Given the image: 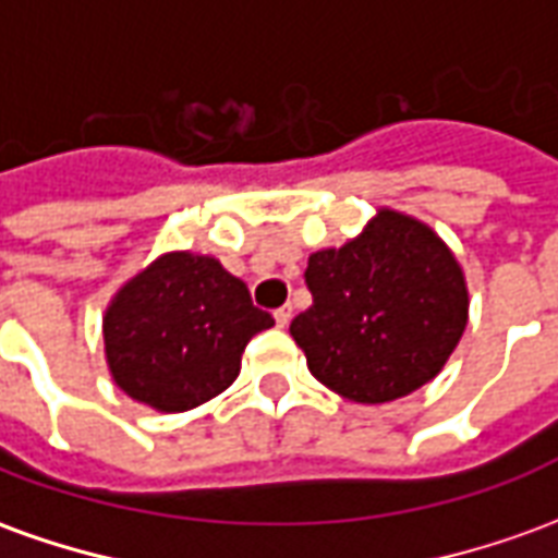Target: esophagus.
<instances>
[{"instance_id":"34e87169","label":"esophagus","mask_w":558,"mask_h":558,"mask_svg":"<svg viewBox=\"0 0 558 558\" xmlns=\"http://www.w3.org/2000/svg\"><path fill=\"white\" fill-rule=\"evenodd\" d=\"M290 319H292V307H290V304H283V307H278V311H275V323H278L280 328L290 326Z\"/></svg>"}]
</instances>
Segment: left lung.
<instances>
[{"mask_svg":"<svg viewBox=\"0 0 558 558\" xmlns=\"http://www.w3.org/2000/svg\"><path fill=\"white\" fill-rule=\"evenodd\" d=\"M314 304L290 335L340 398L388 403L430 383L463 338L469 292L448 244L421 220L379 208L343 247L307 259Z\"/></svg>","mask_w":558,"mask_h":558,"instance_id":"1","label":"left lung"}]
</instances>
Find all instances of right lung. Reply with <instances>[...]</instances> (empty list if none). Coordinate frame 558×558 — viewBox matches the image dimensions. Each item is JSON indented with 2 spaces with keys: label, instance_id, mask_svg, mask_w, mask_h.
<instances>
[{
  "label": "right lung",
  "instance_id": "obj_1",
  "mask_svg": "<svg viewBox=\"0 0 558 558\" xmlns=\"http://www.w3.org/2000/svg\"><path fill=\"white\" fill-rule=\"evenodd\" d=\"M271 326L244 280L215 256L172 251L107 304L104 352L128 398L158 412H187L232 386L247 340Z\"/></svg>",
  "mask_w": 558,
  "mask_h": 558
}]
</instances>
